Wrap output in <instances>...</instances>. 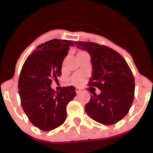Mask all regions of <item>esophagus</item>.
I'll return each mask as SVG.
<instances>
[{
	"label": "esophagus",
	"instance_id": "34e87169",
	"mask_svg": "<svg viewBox=\"0 0 153 153\" xmlns=\"http://www.w3.org/2000/svg\"><path fill=\"white\" fill-rule=\"evenodd\" d=\"M75 92H76V94H79V93L80 92V88H75Z\"/></svg>",
	"mask_w": 153,
	"mask_h": 153
}]
</instances>
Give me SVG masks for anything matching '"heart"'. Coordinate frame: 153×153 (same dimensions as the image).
<instances>
[{"mask_svg": "<svg viewBox=\"0 0 153 153\" xmlns=\"http://www.w3.org/2000/svg\"><path fill=\"white\" fill-rule=\"evenodd\" d=\"M80 80H81V76L78 74L74 75L71 79V82H73V83H77V82H78Z\"/></svg>", "mask_w": 153, "mask_h": 153, "instance_id": "b5f03b06", "label": "heart"}]
</instances>
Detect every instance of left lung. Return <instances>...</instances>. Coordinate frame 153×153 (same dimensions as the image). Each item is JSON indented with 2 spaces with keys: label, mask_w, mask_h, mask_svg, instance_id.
Wrapping results in <instances>:
<instances>
[{
  "label": "left lung",
  "mask_w": 153,
  "mask_h": 153,
  "mask_svg": "<svg viewBox=\"0 0 153 153\" xmlns=\"http://www.w3.org/2000/svg\"><path fill=\"white\" fill-rule=\"evenodd\" d=\"M76 47L88 51L93 71L90 87L101 94L91 96L85 111L96 122L111 125L127 114L134 97V78L130 68L120 54L110 47L91 42H75Z\"/></svg>",
  "instance_id": "1"
}]
</instances>
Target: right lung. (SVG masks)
<instances>
[{"label":"right lung","instance_id":"add662e5","mask_svg":"<svg viewBox=\"0 0 153 153\" xmlns=\"http://www.w3.org/2000/svg\"><path fill=\"white\" fill-rule=\"evenodd\" d=\"M72 41L57 39L41 44L23 65L18 88L24 111L31 124L42 131L59 127L67 117L66 107L75 96L74 86L62 87L56 93L52 80L62 75V64Z\"/></svg>","mask_w":153,"mask_h":153}]
</instances>
